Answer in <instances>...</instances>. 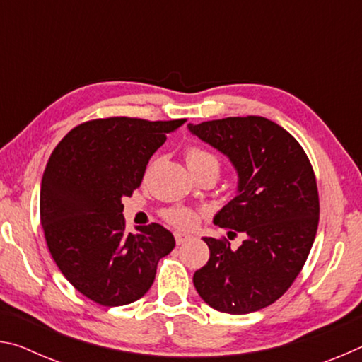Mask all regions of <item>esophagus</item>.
Wrapping results in <instances>:
<instances>
[{
    "label": "esophagus",
    "mask_w": 362,
    "mask_h": 362,
    "mask_svg": "<svg viewBox=\"0 0 362 362\" xmlns=\"http://www.w3.org/2000/svg\"><path fill=\"white\" fill-rule=\"evenodd\" d=\"M174 236H175V243L179 244V246H180V244L188 243L193 238L192 235H188V233H182V231H175Z\"/></svg>",
    "instance_id": "1"
}]
</instances>
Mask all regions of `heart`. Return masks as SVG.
Returning <instances> with one entry per match:
<instances>
[{
    "mask_svg": "<svg viewBox=\"0 0 362 362\" xmlns=\"http://www.w3.org/2000/svg\"><path fill=\"white\" fill-rule=\"evenodd\" d=\"M185 159L188 169L192 170V173L206 168H212L218 173L217 158L214 156L212 153L206 151L204 148H199V146H189L185 153ZM164 218L174 226H179V228H192V226L198 222L199 217L194 211L187 209V207H174V209H168L164 212Z\"/></svg>",
    "mask_w": 362,
    "mask_h": 362,
    "instance_id": "b5f03b06",
    "label": "heart"
}]
</instances>
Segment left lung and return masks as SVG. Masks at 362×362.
<instances>
[{"instance_id":"obj_1","label":"left lung","mask_w":362,"mask_h":362,"mask_svg":"<svg viewBox=\"0 0 362 362\" xmlns=\"http://www.w3.org/2000/svg\"><path fill=\"white\" fill-rule=\"evenodd\" d=\"M189 132L228 156L238 173L236 196L214 223L246 240L238 249L203 238L211 255L193 276L214 310L246 315L283 296L302 272L320 222L311 163L289 132L262 116L188 124Z\"/></svg>"}]
</instances>
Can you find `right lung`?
<instances>
[{"mask_svg": "<svg viewBox=\"0 0 362 362\" xmlns=\"http://www.w3.org/2000/svg\"><path fill=\"white\" fill-rule=\"evenodd\" d=\"M187 119H93L54 148L41 180L40 216L54 262L84 297L103 306L142 298L158 262L175 246L159 223L126 233L122 198L142 183L146 164Z\"/></svg>", "mask_w": 362, "mask_h": 362, "instance_id": "1", "label": "right lung"}]
</instances>
